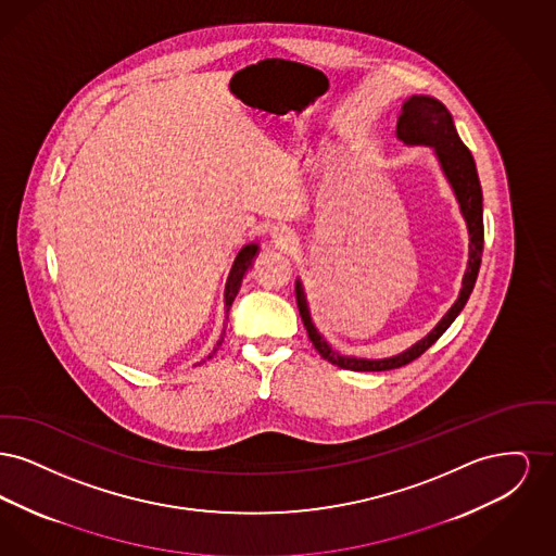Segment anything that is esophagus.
Listing matches in <instances>:
<instances>
[{
  "instance_id": "esophagus-1",
  "label": "esophagus",
  "mask_w": 556,
  "mask_h": 556,
  "mask_svg": "<svg viewBox=\"0 0 556 556\" xmlns=\"http://www.w3.org/2000/svg\"><path fill=\"white\" fill-rule=\"evenodd\" d=\"M270 241L279 248H288L293 243V231L286 225H277V227L270 229Z\"/></svg>"
}]
</instances>
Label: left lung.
Returning <instances> with one entry per match:
<instances>
[{
    "label": "left lung",
    "mask_w": 556,
    "mask_h": 556,
    "mask_svg": "<svg viewBox=\"0 0 556 556\" xmlns=\"http://www.w3.org/2000/svg\"><path fill=\"white\" fill-rule=\"evenodd\" d=\"M396 137L404 146H425L431 148L438 164L452 187V193L458 202L460 214L467 225L469 233V261L463 275V286L458 291L456 302L448 308V313L438 320V325L421 338L417 344L406 348L396 356L388 358H361V356H350L338 352L333 345L325 340L311 315L308 298L300 277L295 279V300L300 308V317L304 320V327L308 331V338L313 345L317 348L318 354L329 361L331 365H338L348 370H390L404 367L419 358L429 345L435 344V340L448 329L452 320L460 315L465 308L473 286L477 281V273L481 265V252H483V195H481V186L477 177L476 160L467 146L460 141L452 114L448 108L444 106L440 100L415 93L408 96L397 114Z\"/></svg>",
    "instance_id": "8db88e82"
}]
</instances>
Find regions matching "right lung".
<instances>
[{
    "mask_svg": "<svg viewBox=\"0 0 556 556\" xmlns=\"http://www.w3.org/2000/svg\"><path fill=\"white\" fill-rule=\"evenodd\" d=\"M258 252H261V245H258V243H248V245H243V248L239 250L238 256H236V261H233V266H231V270H229L227 283H225V315H229V308H231V304H233V300H236V295H238L239 288H241V279H243V275L252 268V265H254V258L258 256ZM225 327H227V325H225ZM223 336H225V329H223V333H220L216 345L212 348L208 358H212V354L218 350V345L223 344Z\"/></svg>",
    "mask_w": 556,
    "mask_h": 556,
    "instance_id": "right-lung-1",
    "label": "right lung"
}]
</instances>
